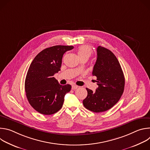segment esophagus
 <instances>
[{
  "label": "esophagus",
  "instance_id": "obj_1",
  "mask_svg": "<svg viewBox=\"0 0 150 150\" xmlns=\"http://www.w3.org/2000/svg\"><path fill=\"white\" fill-rule=\"evenodd\" d=\"M78 85H72V90H75V89L78 88Z\"/></svg>",
  "mask_w": 150,
  "mask_h": 150
}]
</instances>
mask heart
Returning a JSON list of instances; mask_svg holds the SVG:
<instances>
[{"mask_svg":"<svg viewBox=\"0 0 150 150\" xmlns=\"http://www.w3.org/2000/svg\"><path fill=\"white\" fill-rule=\"evenodd\" d=\"M78 54L80 59L82 57L89 58L92 54V49L87 45L81 46L78 49Z\"/></svg>","mask_w":150,"mask_h":150,"instance_id":"heart-1","label":"heart"}]
</instances>
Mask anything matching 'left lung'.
<instances>
[{"label":"left lung","mask_w":150,"mask_h":150,"mask_svg":"<svg viewBox=\"0 0 150 150\" xmlns=\"http://www.w3.org/2000/svg\"><path fill=\"white\" fill-rule=\"evenodd\" d=\"M97 57L92 74L97 77L98 87L95 92L86 88L88 94L84 107L95 113L108 110L120 100L125 87V77L115 55L101 46L97 48Z\"/></svg>","instance_id":"left-lung-1"}]
</instances>
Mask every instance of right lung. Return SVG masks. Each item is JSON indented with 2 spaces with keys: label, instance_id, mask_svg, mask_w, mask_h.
<instances>
[{
  "label": "right lung",
  "instance_id": "right-lung-1",
  "mask_svg": "<svg viewBox=\"0 0 150 150\" xmlns=\"http://www.w3.org/2000/svg\"><path fill=\"white\" fill-rule=\"evenodd\" d=\"M73 49L72 46H52L40 52L31 62L25 78V90L29 103L38 113L50 115L62 108L71 85H60L53 75L60 71L63 54Z\"/></svg>",
  "mask_w": 150,
  "mask_h": 150
}]
</instances>
